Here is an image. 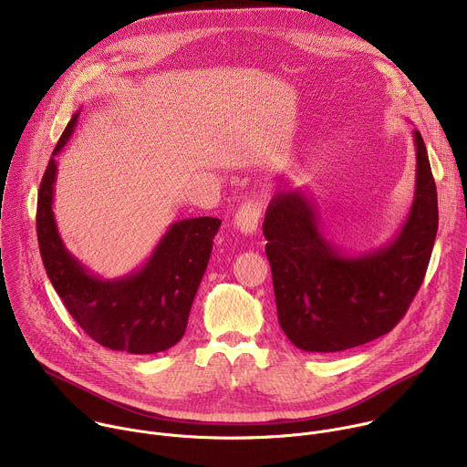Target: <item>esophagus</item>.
Returning <instances> with one entry per match:
<instances>
[{
    "instance_id": "obj_1",
    "label": "esophagus",
    "mask_w": 467,
    "mask_h": 467,
    "mask_svg": "<svg viewBox=\"0 0 467 467\" xmlns=\"http://www.w3.org/2000/svg\"><path fill=\"white\" fill-rule=\"evenodd\" d=\"M260 218H262V203L258 199H249V202L244 203L234 214V227L242 234H249V236L256 234Z\"/></svg>"
}]
</instances>
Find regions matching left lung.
Returning <instances> with one entry per match:
<instances>
[{"label":"left lung","mask_w":467,"mask_h":467,"mask_svg":"<svg viewBox=\"0 0 467 467\" xmlns=\"http://www.w3.org/2000/svg\"><path fill=\"white\" fill-rule=\"evenodd\" d=\"M412 209L386 245L348 254L321 231L303 190L275 193L264 218L279 325L310 353H337L389 332L416 297L438 231V195L425 142L414 130Z\"/></svg>","instance_id":"obj_1"}]
</instances>
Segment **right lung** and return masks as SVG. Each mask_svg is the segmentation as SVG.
<instances>
[{
  "mask_svg": "<svg viewBox=\"0 0 467 467\" xmlns=\"http://www.w3.org/2000/svg\"><path fill=\"white\" fill-rule=\"evenodd\" d=\"M79 114L66 125L38 190L36 234L46 274L64 306L99 346L130 355L166 351L184 335L222 220L171 223L142 268L129 275L101 279L88 272L62 244L53 216L55 157L70 140Z\"/></svg>",
  "mask_w": 467,
  "mask_h": 467,
  "instance_id": "obj_1",
  "label": "right lung"
}]
</instances>
